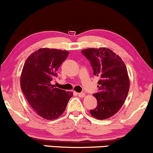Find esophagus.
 Instances as JSON below:
<instances>
[{
	"instance_id": "esophagus-1",
	"label": "esophagus",
	"mask_w": 153,
	"mask_h": 153,
	"mask_svg": "<svg viewBox=\"0 0 153 153\" xmlns=\"http://www.w3.org/2000/svg\"><path fill=\"white\" fill-rule=\"evenodd\" d=\"M77 95L80 97H85V94L83 93V92H80V93H77Z\"/></svg>"
}]
</instances>
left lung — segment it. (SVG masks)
Masks as SVG:
<instances>
[{
    "mask_svg": "<svg viewBox=\"0 0 153 153\" xmlns=\"http://www.w3.org/2000/svg\"><path fill=\"white\" fill-rule=\"evenodd\" d=\"M82 53L99 78L98 92L93 95L97 106L90 114L97 119H107L121 109L127 97L130 86L127 68L121 58L107 48L85 49Z\"/></svg>",
    "mask_w": 153,
    "mask_h": 153,
    "instance_id": "left-lung-1",
    "label": "left lung"
}]
</instances>
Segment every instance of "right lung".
Returning <instances> with one entry per match:
<instances>
[{"label":"right lung","instance_id":"right-lung-1","mask_svg":"<svg viewBox=\"0 0 153 153\" xmlns=\"http://www.w3.org/2000/svg\"><path fill=\"white\" fill-rule=\"evenodd\" d=\"M67 51L40 48L26 60L21 76V89L31 107L45 119H56L63 114L72 92L51 85L58 68L67 58Z\"/></svg>","mask_w":153,"mask_h":153}]
</instances>
